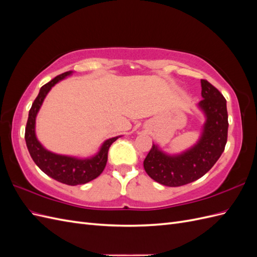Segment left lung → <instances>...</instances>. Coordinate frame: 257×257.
<instances>
[{
	"label": "left lung",
	"instance_id": "1",
	"mask_svg": "<svg viewBox=\"0 0 257 257\" xmlns=\"http://www.w3.org/2000/svg\"><path fill=\"white\" fill-rule=\"evenodd\" d=\"M200 82L203 99L198 106L206 114V123L198 143L178 155H168L152 145L144 161L146 173L163 185L181 186L201 178L220 159L227 143L226 99L209 81Z\"/></svg>",
	"mask_w": 257,
	"mask_h": 257
}]
</instances>
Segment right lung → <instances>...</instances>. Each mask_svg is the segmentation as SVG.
<instances>
[{"instance_id": "right-lung-1", "label": "right lung", "mask_w": 257, "mask_h": 257, "mask_svg": "<svg viewBox=\"0 0 257 257\" xmlns=\"http://www.w3.org/2000/svg\"><path fill=\"white\" fill-rule=\"evenodd\" d=\"M71 74L72 72H65L61 74L48 83L44 84L41 88L40 93H38L37 97L35 98L29 111L25 138L31 158L33 159L35 164L46 175L61 183L67 185H77L87 183L93 180V179L97 178L103 173L107 163L109 147L119 137L107 139L94 157L84 160L52 153L46 150L41 143L37 141L35 135V119L46 95H47V93L54 84L64 79L66 76H69Z\"/></svg>"}]
</instances>
